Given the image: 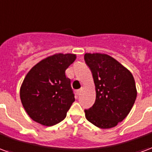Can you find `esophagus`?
<instances>
[{
	"instance_id": "esophagus-1",
	"label": "esophagus",
	"mask_w": 152,
	"mask_h": 152,
	"mask_svg": "<svg viewBox=\"0 0 152 152\" xmlns=\"http://www.w3.org/2000/svg\"><path fill=\"white\" fill-rule=\"evenodd\" d=\"M81 92H82V88H81V89H79V90L76 91V94H77V95L79 96V95H80V93H81Z\"/></svg>"
}]
</instances>
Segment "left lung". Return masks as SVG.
Returning <instances> with one entry per match:
<instances>
[{
    "label": "left lung",
    "mask_w": 152,
    "mask_h": 152,
    "mask_svg": "<svg viewBox=\"0 0 152 152\" xmlns=\"http://www.w3.org/2000/svg\"><path fill=\"white\" fill-rule=\"evenodd\" d=\"M85 60L93 74L96 91L95 103L85 110V118L99 128L114 127L129 114L135 102L133 75L107 54L86 53Z\"/></svg>",
    "instance_id": "1"
}]
</instances>
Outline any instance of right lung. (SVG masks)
<instances>
[{
  "label": "right lung",
  "instance_id": "1",
  "mask_svg": "<svg viewBox=\"0 0 152 152\" xmlns=\"http://www.w3.org/2000/svg\"><path fill=\"white\" fill-rule=\"evenodd\" d=\"M76 59L75 54L56 53L30 69L20 88V98L30 118L46 126L59 123L75 102L65 71Z\"/></svg>",
  "mask_w": 152,
  "mask_h": 152
}]
</instances>
